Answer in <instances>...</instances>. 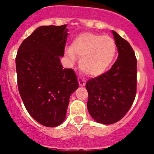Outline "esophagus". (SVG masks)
Segmentation results:
<instances>
[{
	"mask_svg": "<svg viewBox=\"0 0 154 154\" xmlns=\"http://www.w3.org/2000/svg\"><path fill=\"white\" fill-rule=\"evenodd\" d=\"M78 81H79V85H80V86H86V81L83 80V79H81V78H79V79H78Z\"/></svg>",
	"mask_w": 154,
	"mask_h": 154,
	"instance_id": "esophagus-1",
	"label": "esophagus"
}]
</instances>
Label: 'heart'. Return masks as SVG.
Wrapping results in <instances>:
<instances>
[{
	"mask_svg": "<svg viewBox=\"0 0 154 154\" xmlns=\"http://www.w3.org/2000/svg\"><path fill=\"white\" fill-rule=\"evenodd\" d=\"M116 45L114 40L108 35L94 33H82L72 41L71 48L65 50V55L71 63L76 56L81 57V69L91 76H98L107 71L114 60Z\"/></svg>",
	"mask_w": 154,
	"mask_h": 154,
	"instance_id": "b5f03b06",
	"label": "heart"
}]
</instances>
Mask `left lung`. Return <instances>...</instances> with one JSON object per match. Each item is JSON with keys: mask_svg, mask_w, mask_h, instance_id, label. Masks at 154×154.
I'll use <instances>...</instances> for the list:
<instances>
[{"mask_svg": "<svg viewBox=\"0 0 154 154\" xmlns=\"http://www.w3.org/2000/svg\"><path fill=\"white\" fill-rule=\"evenodd\" d=\"M118 49L117 60L111 69L86 83L87 108L97 123L109 125L126 115L136 93L137 60L128 41L112 31Z\"/></svg>", "mask_w": 154, "mask_h": 154, "instance_id": "8db88e82", "label": "left lung"}]
</instances>
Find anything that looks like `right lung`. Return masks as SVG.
Here are the masks:
<instances>
[{"instance_id":"obj_1","label":"right lung","mask_w":154,"mask_h":154,"mask_svg":"<svg viewBox=\"0 0 154 154\" xmlns=\"http://www.w3.org/2000/svg\"><path fill=\"white\" fill-rule=\"evenodd\" d=\"M66 25L37 28L19 47L16 58L18 87L29 114L47 127L63 122L71 95L79 88L71 68L60 57L68 35Z\"/></svg>"}]
</instances>
